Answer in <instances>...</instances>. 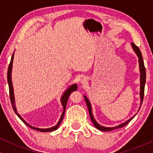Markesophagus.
<instances>
[{"instance_id":"1","label":"esophagus","mask_w":153,"mask_h":153,"mask_svg":"<svg viewBox=\"0 0 153 153\" xmlns=\"http://www.w3.org/2000/svg\"><path fill=\"white\" fill-rule=\"evenodd\" d=\"M81 83H85L87 82V81H86V79H85V78H83L81 80Z\"/></svg>"}]
</instances>
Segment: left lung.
Returning a JSON list of instances; mask_svg holds the SVG:
<instances>
[{
  "instance_id": "obj_1",
  "label": "left lung",
  "mask_w": 153,
  "mask_h": 153,
  "mask_svg": "<svg viewBox=\"0 0 153 153\" xmlns=\"http://www.w3.org/2000/svg\"><path fill=\"white\" fill-rule=\"evenodd\" d=\"M131 46H132V48L134 49V51H135V53H137V55L138 57H139V68H140V72H141V91H140V95H141V106H140L139 107V109L140 108H141V104H142V102H143V97H144V90H145V84H146V68H145V66H144V62H143V57H142V54H141V52L140 51L139 48L137 47V45H135L134 43L131 42ZM84 98H85V101L86 102V104H87V106H88V111H89V115H90V117H91V120L92 122H93V125H95V127L96 128L100 129V130L101 131H111V130H114V129H118V128H120V127H123L125 126V125L128 124V123L130 122V121L132 120L134 118L133 116L132 118H131L130 119H129L127 121V122H125L124 123H123V124H121L120 125H118V126H116V127H102L101 125H100L98 123L96 122V120H95V118H93V114H92V108H91V103H90L89 100L87 99L86 97L84 96Z\"/></svg>"
}]
</instances>
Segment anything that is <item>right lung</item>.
<instances>
[{
    "label": "right lung",
    "mask_w": 153,
    "mask_h": 153,
    "mask_svg": "<svg viewBox=\"0 0 153 153\" xmlns=\"http://www.w3.org/2000/svg\"><path fill=\"white\" fill-rule=\"evenodd\" d=\"M13 58H14V53L12 56L11 60H10V62L9 64V67H8V70H7V82H8V85H9V91H10V101H11V104H12V106L13 108V109L14 111V112L16 113V114L17 115L19 118L21 120H22L23 122H24L25 124H26L27 126H28L30 128H32L35 130L37 131H42V132H47V131H52L57 129L58 127H59V125L60 123H61L62 119H63L64 115H65V108H66V105H67V102H68V98L70 97V94L72 93L73 91H76L77 89V85L76 84H73L67 90V91L65 92V93L62 95V97H61V103L62 105V107H63V112L61 115V117H60L59 121L57 123V125L56 126H54L53 127H51V128H48V129H40V128H37V127H34L33 126H31L29 124H28L26 121H25L24 119L22 118V116H20L19 114L17 113V111L15 107V104H14V93H13V87H12V79H11V72H12V62H13Z\"/></svg>",
    "instance_id": "1"
}]
</instances>
